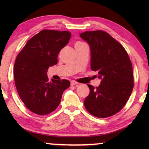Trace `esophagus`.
Returning <instances> with one entry per match:
<instances>
[{
    "label": "esophagus",
    "instance_id": "34e87169",
    "mask_svg": "<svg viewBox=\"0 0 149 149\" xmlns=\"http://www.w3.org/2000/svg\"><path fill=\"white\" fill-rule=\"evenodd\" d=\"M70 84H71V85H72V86H73V85H74V86L77 87L79 85V83L76 82V81H70Z\"/></svg>",
    "mask_w": 149,
    "mask_h": 149
}]
</instances>
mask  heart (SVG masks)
I'll use <instances>...</instances> for the list:
<instances>
[{"label": "heart", "mask_w": 149, "mask_h": 149, "mask_svg": "<svg viewBox=\"0 0 149 149\" xmlns=\"http://www.w3.org/2000/svg\"><path fill=\"white\" fill-rule=\"evenodd\" d=\"M79 43H81V42H77V44H79Z\"/></svg>", "instance_id": "b5f03b06"}]
</instances>
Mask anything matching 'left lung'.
I'll return each instance as SVG.
<instances>
[{"label": "left lung", "mask_w": 149, "mask_h": 149, "mask_svg": "<svg viewBox=\"0 0 149 149\" xmlns=\"http://www.w3.org/2000/svg\"><path fill=\"white\" fill-rule=\"evenodd\" d=\"M80 37L88 43L91 69L101 79L96 88L87 85L90 92L84 100L85 109L98 118L114 115L123 109L133 90V68L127 53L102 30L83 32Z\"/></svg>", "instance_id": "obj_1"}]
</instances>
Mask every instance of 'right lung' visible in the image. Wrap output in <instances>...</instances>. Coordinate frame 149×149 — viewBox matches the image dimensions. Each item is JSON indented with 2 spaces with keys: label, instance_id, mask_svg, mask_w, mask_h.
Masks as SVG:
<instances>
[{
  "label": "right lung",
  "instance_id": "add662e5",
  "mask_svg": "<svg viewBox=\"0 0 149 149\" xmlns=\"http://www.w3.org/2000/svg\"><path fill=\"white\" fill-rule=\"evenodd\" d=\"M68 31L42 30L28 42L14 64V79L18 94L32 113L40 115L54 111L60 104L68 80L48 79V68L58 63L60 50L68 43Z\"/></svg>",
  "mask_w": 149,
  "mask_h": 149
}]
</instances>
